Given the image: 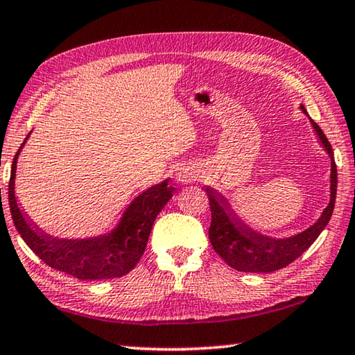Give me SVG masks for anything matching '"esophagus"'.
Returning <instances> with one entry per match:
<instances>
[{"mask_svg": "<svg viewBox=\"0 0 355 355\" xmlns=\"http://www.w3.org/2000/svg\"><path fill=\"white\" fill-rule=\"evenodd\" d=\"M199 177H200L199 167L188 166V167H183V169L177 173V182H180V183H192V182H197Z\"/></svg>", "mask_w": 355, "mask_h": 355, "instance_id": "1", "label": "esophagus"}]
</instances>
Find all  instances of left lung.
Listing matches in <instances>:
<instances>
[{"mask_svg": "<svg viewBox=\"0 0 355 355\" xmlns=\"http://www.w3.org/2000/svg\"><path fill=\"white\" fill-rule=\"evenodd\" d=\"M300 110L305 116H309L307 110L302 105H300ZM310 122L320 137L321 146L330 156V200L329 205L324 208L321 218L307 230L288 238L260 235L252 228L245 227L232 214L224 197L216 194L211 188H205L209 208H211V225L208 230L209 241H211L216 254L220 255L222 260L236 271L272 272L288 266L315 243V239L320 236V233L332 218L336 197V166L332 146L322 130L318 127V123L311 119Z\"/></svg>", "mask_w": 355, "mask_h": 355, "instance_id": "left-lung-1", "label": "left lung"}]
</instances>
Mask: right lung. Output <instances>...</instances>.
Returning <instances> with one entry per match:
<instances>
[{
    "mask_svg": "<svg viewBox=\"0 0 355 355\" xmlns=\"http://www.w3.org/2000/svg\"><path fill=\"white\" fill-rule=\"evenodd\" d=\"M25 142L12 161L9 207L17 232L28 248L50 268L80 280H106L128 274L147 248L156 216L173 194L169 180L141 192L127 207L119 224L111 232L83 239L53 238L28 222L15 199L17 159Z\"/></svg>",
    "mask_w": 355,
    "mask_h": 355,
    "instance_id": "1",
    "label": "right lung"
}]
</instances>
